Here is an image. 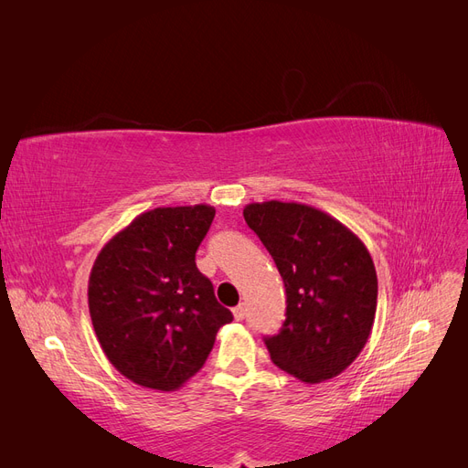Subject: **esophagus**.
I'll list each match as a JSON object with an SVG mask.
<instances>
[{
    "mask_svg": "<svg viewBox=\"0 0 468 468\" xmlns=\"http://www.w3.org/2000/svg\"><path fill=\"white\" fill-rule=\"evenodd\" d=\"M232 314H234V320H244L246 318V306L244 304H238L234 310H232Z\"/></svg>",
    "mask_w": 468,
    "mask_h": 468,
    "instance_id": "obj_1",
    "label": "esophagus"
}]
</instances>
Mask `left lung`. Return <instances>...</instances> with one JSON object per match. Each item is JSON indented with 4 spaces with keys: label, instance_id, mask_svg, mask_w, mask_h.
<instances>
[{
    "label": "left lung",
    "instance_id": "1",
    "mask_svg": "<svg viewBox=\"0 0 468 468\" xmlns=\"http://www.w3.org/2000/svg\"><path fill=\"white\" fill-rule=\"evenodd\" d=\"M279 269L287 318L265 337L271 361L306 385L334 378L357 359L377 313V271L369 250L328 212L265 201L244 208Z\"/></svg>",
    "mask_w": 468,
    "mask_h": 468
}]
</instances>
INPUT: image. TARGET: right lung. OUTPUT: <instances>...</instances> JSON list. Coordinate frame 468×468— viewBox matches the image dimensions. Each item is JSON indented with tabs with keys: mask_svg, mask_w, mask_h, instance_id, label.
<instances>
[{
	"mask_svg": "<svg viewBox=\"0 0 468 468\" xmlns=\"http://www.w3.org/2000/svg\"><path fill=\"white\" fill-rule=\"evenodd\" d=\"M212 218L210 205L143 212L91 267L88 303L99 346L140 387H183L201 371L217 332L232 322L195 263Z\"/></svg>",
	"mask_w": 468,
	"mask_h": 468,
	"instance_id": "right-lung-1",
	"label": "right lung"
}]
</instances>
